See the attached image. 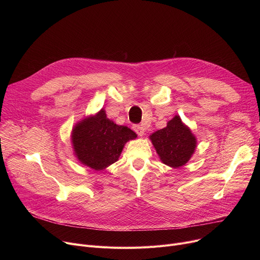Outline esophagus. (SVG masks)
I'll return each mask as SVG.
<instances>
[{
    "label": "esophagus",
    "mask_w": 260,
    "mask_h": 260,
    "mask_svg": "<svg viewBox=\"0 0 260 260\" xmlns=\"http://www.w3.org/2000/svg\"><path fill=\"white\" fill-rule=\"evenodd\" d=\"M133 128H134V131H135L136 133H137L139 136H143L144 133H145V126H144V125H138V124H136V125L133 126Z\"/></svg>",
    "instance_id": "esophagus-1"
}]
</instances>
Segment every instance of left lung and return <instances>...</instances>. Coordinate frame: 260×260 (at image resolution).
<instances>
[{
    "label": "left lung",
    "instance_id": "1",
    "mask_svg": "<svg viewBox=\"0 0 260 260\" xmlns=\"http://www.w3.org/2000/svg\"><path fill=\"white\" fill-rule=\"evenodd\" d=\"M149 139L160 160L174 169L184 166L197 146L196 137L177 115L168 122L165 128L149 136Z\"/></svg>",
    "mask_w": 260,
    "mask_h": 260
}]
</instances>
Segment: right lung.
<instances>
[{
	"mask_svg": "<svg viewBox=\"0 0 260 260\" xmlns=\"http://www.w3.org/2000/svg\"><path fill=\"white\" fill-rule=\"evenodd\" d=\"M136 138L137 135L131 128L109 120L103 108L77 123L72 133L76 157L82 165L94 171L115 163L125 143Z\"/></svg>",
	"mask_w": 260,
	"mask_h": 260,
	"instance_id": "add662e5",
	"label": "right lung"
}]
</instances>
